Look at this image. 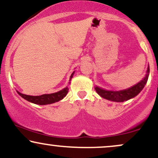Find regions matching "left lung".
I'll list each match as a JSON object with an SVG mask.
<instances>
[{"instance_id":"8db88e82","label":"left lung","mask_w":158,"mask_h":158,"mask_svg":"<svg viewBox=\"0 0 158 158\" xmlns=\"http://www.w3.org/2000/svg\"><path fill=\"white\" fill-rule=\"evenodd\" d=\"M146 75L143 78L142 80L139 81L138 83L133 85V86L127 88V89L120 90H109L100 88L97 85H96L94 88H95L97 93L103 99H108V100L112 101V102H123L124 101L129 100L132 98L135 97L143 89L148 81V76H149V65H148L147 70H146Z\"/></svg>"}]
</instances>
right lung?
<instances>
[{
  "instance_id": "add662e5",
  "label": "right lung",
  "mask_w": 158,
  "mask_h": 158,
  "mask_svg": "<svg viewBox=\"0 0 158 158\" xmlns=\"http://www.w3.org/2000/svg\"><path fill=\"white\" fill-rule=\"evenodd\" d=\"M74 73H75V71H73V73H72L71 76L70 77V79H69V82H68L69 85L70 84V81H71ZM68 90H69V88L67 86L66 88H63L62 90H59V91L58 92H56V93L49 94H42V95H40V96L26 95V94L20 93V92L18 91V90H17V93L19 94L21 97L28 101V102L34 103V104H36V105H39V106H45V105L52 104V103L59 102V101L63 99L65 97H66L67 94H68Z\"/></svg>"
}]
</instances>
